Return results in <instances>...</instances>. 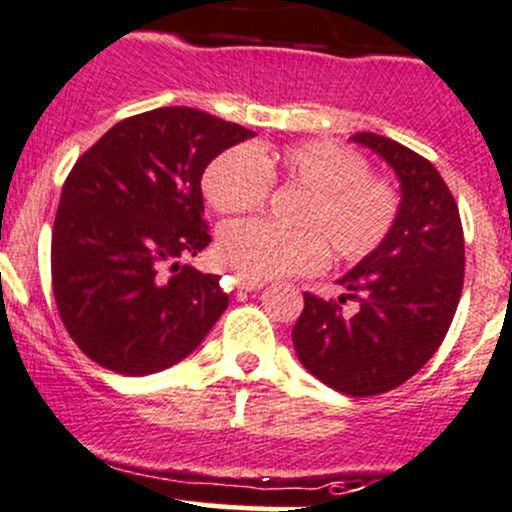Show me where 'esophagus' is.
Returning <instances> with one entry per match:
<instances>
[{
	"instance_id": "1",
	"label": "esophagus",
	"mask_w": 512,
	"mask_h": 512,
	"mask_svg": "<svg viewBox=\"0 0 512 512\" xmlns=\"http://www.w3.org/2000/svg\"><path fill=\"white\" fill-rule=\"evenodd\" d=\"M236 281H239L241 291H258V288L266 286V281H256V278H244V276H239V278H236Z\"/></svg>"
}]
</instances>
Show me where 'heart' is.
Returning a JSON list of instances; mask_svg holds the SVG:
<instances>
[{
	"label": "heart",
	"mask_w": 512,
	"mask_h": 512,
	"mask_svg": "<svg viewBox=\"0 0 512 512\" xmlns=\"http://www.w3.org/2000/svg\"><path fill=\"white\" fill-rule=\"evenodd\" d=\"M271 187L303 192L291 224L236 221L217 236V258L236 276L268 278L318 271L325 251L337 263H357L389 239L402 212L392 179L372 175L370 162L333 140L293 145H236L207 165L202 192L219 214H249L266 204Z\"/></svg>",
	"instance_id": "b5f03b06"
}]
</instances>
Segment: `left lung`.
Segmentation results:
<instances>
[{"instance_id": "obj_1", "label": "left lung", "mask_w": 512, "mask_h": 512, "mask_svg": "<svg viewBox=\"0 0 512 512\" xmlns=\"http://www.w3.org/2000/svg\"><path fill=\"white\" fill-rule=\"evenodd\" d=\"M352 140L397 172L402 212L389 239L340 278L345 295L305 293L295 355L335 392L374 397L414 377L451 328L463 288V226L456 199L426 157L374 133ZM358 300L347 316L341 303Z\"/></svg>"}]
</instances>
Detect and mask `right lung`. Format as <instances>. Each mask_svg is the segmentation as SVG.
<instances>
[{
	"instance_id": "add662e5",
	"label": "right lung",
	"mask_w": 512,
	"mask_h": 512,
	"mask_svg": "<svg viewBox=\"0 0 512 512\" xmlns=\"http://www.w3.org/2000/svg\"><path fill=\"white\" fill-rule=\"evenodd\" d=\"M254 130L197 108L115 123L68 172L51 231V283L71 340L105 370H167L229 305L219 276L179 266L212 236L202 175ZM171 266L170 274L161 268Z\"/></svg>"
}]
</instances>
